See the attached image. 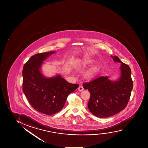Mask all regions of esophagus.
<instances>
[{
	"label": "esophagus",
	"instance_id": "1",
	"mask_svg": "<svg viewBox=\"0 0 148 148\" xmlns=\"http://www.w3.org/2000/svg\"><path fill=\"white\" fill-rule=\"evenodd\" d=\"M78 90L79 91H82L84 90V87L82 86H80L78 88Z\"/></svg>",
	"mask_w": 148,
	"mask_h": 148
}]
</instances>
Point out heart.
<instances>
[{
	"instance_id": "1",
	"label": "heart",
	"mask_w": 148,
	"mask_h": 148,
	"mask_svg": "<svg viewBox=\"0 0 148 148\" xmlns=\"http://www.w3.org/2000/svg\"><path fill=\"white\" fill-rule=\"evenodd\" d=\"M92 62V60L91 59H86L84 61L79 62L78 65L77 66V69H80L82 68L86 67V66H89ZM101 68V64L99 63H97L96 64L91 66L84 73V77L86 79L88 80H91L96 77L98 75L100 70Z\"/></svg>"
}]
</instances>
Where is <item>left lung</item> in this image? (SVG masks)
Here are the masks:
<instances>
[{"label":"left lung","mask_w":148,"mask_h":148,"mask_svg":"<svg viewBox=\"0 0 148 148\" xmlns=\"http://www.w3.org/2000/svg\"><path fill=\"white\" fill-rule=\"evenodd\" d=\"M115 62L121 63V75L115 81L108 77H101L84 83L90 97L87 105L90 112L100 118L108 117L123 110L126 107L133 89L131 71L128 65L122 62L117 56H111Z\"/></svg>","instance_id":"8db88e82"}]
</instances>
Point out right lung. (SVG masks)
I'll use <instances>...</instances> for the list:
<instances>
[{
  "label": "right lung",
  "mask_w": 148,
  "mask_h": 148,
  "mask_svg": "<svg viewBox=\"0 0 148 148\" xmlns=\"http://www.w3.org/2000/svg\"><path fill=\"white\" fill-rule=\"evenodd\" d=\"M55 51L37 53L25 63L22 71L23 90L29 102L35 110L48 115L62 110L68 95L79 86L66 82L61 75L46 77L41 66Z\"/></svg>",
  "instance_id": "obj_1"
}]
</instances>
